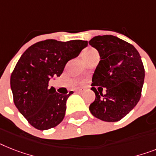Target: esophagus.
Here are the masks:
<instances>
[{"label":"esophagus","mask_w":156,"mask_h":156,"mask_svg":"<svg viewBox=\"0 0 156 156\" xmlns=\"http://www.w3.org/2000/svg\"><path fill=\"white\" fill-rule=\"evenodd\" d=\"M76 92H78V93H81V92H83L84 91V87H78L75 90Z\"/></svg>","instance_id":"1"}]
</instances>
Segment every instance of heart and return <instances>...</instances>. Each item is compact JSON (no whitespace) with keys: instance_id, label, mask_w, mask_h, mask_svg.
Returning a JSON list of instances; mask_svg holds the SVG:
<instances>
[{"instance_id":"obj_1","label":"heart","mask_w":156,"mask_h":156,"mask_svg":"<svg viewBox=\"0 0 156 156\" xmlns=\"http://www.w3.org/2000/svg\"><path fill=\"white\" fill-rule=\"evenodd\" d=\"M99 56L98 52L96 51V49H94L92 48H87L83 51V59L87 61L89 59L91 58L94 57V56Z\"/></svg>"}]
</instances>
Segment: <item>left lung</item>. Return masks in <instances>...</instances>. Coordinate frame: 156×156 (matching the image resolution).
<instances>
[{
    "mask_svg": "<svg viewBox=\"0 0 156 156\" xmlns=\"http://www.w3.org/2000/svg\"><path fill=\"white\" fill-rule=\"evenodd\" d=\"M88 43L100 56L91 88L96 99L89 110L103 121H119L141 97L145 71L140 53L132 44L112 35L97 36ZM103 87L106 88L105 94H102Z\"/></svg>",
    "mask_w": 156,
    "mask_h": 156,
    "instance_id": "1",
    "label": "left lung"
}]
</instances>
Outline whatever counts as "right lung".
Wrapping results in <instances>:
<instances>
[{
    "mask_svg": "<svg viewBox=\"0 0 156 156\" xmlns=\"http://www.w3.org/2000/svg\"><path fill=\"white\" fill-rule=\"evenodd\" d=\"M87 41L74 40L61 42L46 40L34 44L16 63L10 85L14 104L33 127L41 131L61 123L66 101L73 93L63 95L48 87L52 77L60 76L68 61L76 57Z\"/></svg>",
    "mask_w": 156,
    "mask_h": 156,
    "instance_id": "1",
    "label": "right lung"
}]
</instances>
